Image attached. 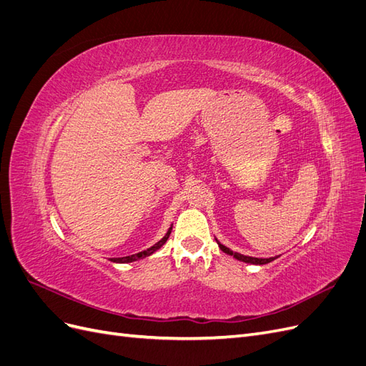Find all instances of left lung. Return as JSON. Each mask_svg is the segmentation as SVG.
<instances>
[{
    "label": "left lung",
    "instance_id": "obj_1",
    "mask_svg": "<svg viewBox=\"0 0 366 366\" xmlns=\"http://www.w3.org/2000/svg\"><path fill=\"white\" fill-rule=\"evenodd\" d=\"M218 246H219V249L223 250L224 253H227V254H230V257H234V258H237L238 261H242V262H249V264H258V265H262V264H269V262H272L274 258H253V257H246V254H241V253H238V252H234V250H230L229 247H226V246H223V244H219L218 242Z\"/></svg>",
    "mask_w": 366,
    "mask_h": 366
}]
</instances>
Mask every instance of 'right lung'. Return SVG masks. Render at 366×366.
<instances>
[{
    "instance_id": "obj_1",
    "label": "right lung",
    "mask_w": 366,
    "mask_h": 366,
    "mask_svg": "<svg viewBox=\"0 0 366 366\" xmlns=\"http://www.w3.org/2000/svg\"><path fill=\"white\" fill-rule=\"evenodd\" d=\"M172 229V227H171ZM171 229L168 230V234H166L159 242H156V244H154L152 247H149V249H147V250H143V252H139V253H136V254H129V257H124V258H113V261L114 262H132V261H137V259H142V258H147V257H149V254H152L156 250H159L164 242H166V239L169 238V235H171Z\"/></svg>"
}]
</instances>
